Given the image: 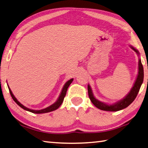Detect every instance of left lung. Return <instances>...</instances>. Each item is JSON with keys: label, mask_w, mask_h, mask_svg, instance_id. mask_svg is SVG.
Returning <instances> with one entry per match:
<instances>
[{"label": "left lung", "mask_w": 148, "mask_h": 148, "mask_svg": "<svg viewBox=\"0 0 148 148\" xmlns=\"http://www.w3.org/2000/svg\"><path fill=\"white\" fill-rule=\"evenodd\" d=\"M130 47H131L138 55H139V53H138V51L137 49H135L134 47H132V45H130ZM143 80L144 69L143 64H142L141 63V60L140 59H139L138 60V72L137 79H136L134 86H133L132 88L131 89V90H130L129 93L127 94L123 99L119 101L117 103L112 104V105H107L106 103L101 102V101L97 100L96 98L94 96L93 92H92L90 86L89 85H88V96L90 99L92 101V103L94 104V106H96L97 108H99L100 110L110 112H116L121 110H123L126 108V107H128L130 104L135 100L138 93V92H139L140 86L143 83Z\"/></svg>", "instance_id": "obj_1"}]
</instances>
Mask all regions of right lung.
<instances>
[{"label": "right lung", "mask_w": 148, "mask_h": 148, "mask_svg": "<svg viewBox=\"0 0 148 148\" xmlns=\"http://www.w3.org/2000/svg\"><path fill=\"white\" fill-rule=\"evenodd\" d=\"M72 81H73V79H71L70 80H69L68 82H66V83L65 84L64 86H63L62 92H61V94L60 95L58 99H57L56 102H55L54 104H53L52 105L47 107V108H45L44 109H42V110H31V109L27 108V107L24 106L23 105H22V104L20 103L19 101H18V100L16 99V98L14 96V95L13 94L12 92H11V89H10V87H9L8 85V86L9 90H10V93L11 95V97H12L13 99L14 100V102H15L19 106L21 107L22 108L25 110H27V111H29L30 112L34 113V114H44V113H47V112L54 111V110H56V109L59 108L60 105H62V103H63V99H64V97H65L66 93V90H67L68 87L69 86V85H71V83L72 82Z\"/></svg>", "instance_id": "1"}]
</instances>
